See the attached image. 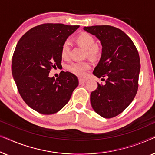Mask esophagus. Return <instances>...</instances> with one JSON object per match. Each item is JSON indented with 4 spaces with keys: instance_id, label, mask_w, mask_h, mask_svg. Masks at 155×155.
<instances>
[{
    "instance_id": "34e87169",
    "label": "esophagus",
    "mask_w": 155,
    "mask_h": 155,
    "mask_svg": "<svg viewBox=\"0 0 155 155\" xmlns=\"http://www.w3.org/2000/svg\"><path fill=\"white\" fill-rule=\"evenodd\" d=\"M87 81L86 80H84V79H82V78H80L79 79V82H80V84H83V83H84V82H85Z\"/></svg>"
}]
</instances>
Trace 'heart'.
Returning a JSON list of instances; mask_svg holds the SVG:
<instances>
[{"label": "heart", "mask_w": 155, "mask_h": 155, "mask_svg": "<svg viewBox=\"0 0 155 155\" xmlns=\"http://www.w3.org/2000/svg\"><path fill=\"white\" fill-rule=\"evenodd\" d=\"M75 41L78 45L84 48V55L92 59H97L101 56V48L99 44H95L94 38L87 32H82L75 37ZM70 44L66 41L63 44L61 49V55L63 58H66L69 55ZM90 68V63L87 61L74 62L67 66V70L71 73L78 76L84 75L85 71Z\"/></svg>", "instance_id": "1"}]
</instances>
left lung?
Listing matches in <instances>:
<instances>
[{"label": "left lung", "instance_id": "1", "mask_svg": "<svg viewBox=\"0 0 155 155\" xmlns=\"http://www.w3.org/2000/svg\"><path fill=\"white\" fill-rule=\"evenodd\" d=\"M102 46L101 58L93 71L105 84L97 83L90 101L97 114L111 118L122 113L132 102L138 88L140 61L136 47L120 29L109 25L84 27ZM107 78V80L103 78Z\"/></svg>", "mask_w": 155, "mask_h": 155}]
</instances>
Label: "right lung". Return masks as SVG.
Returning <instances> with one entry per match:
<instances>
[{
    "mask_svg": "<svg viewBox=\"0 0 155 155\" xmlns=\"http://www.w3.org/2000/svg\"><path fill=\"white\" fill-rule=\"evenodd\" d=\"M79 25L46 23L27 31L17 44L12 73L18 92L29 107L49 115L60 111L79 84L77 76L61 71L56 80L48 74L61 65L63 44Z\"/></svg>",
    "mask_w": 155,
    "mask_h": 155,
    "instance_id": "right-lung-1",
    "label": "right lung"
}]
</instances>
